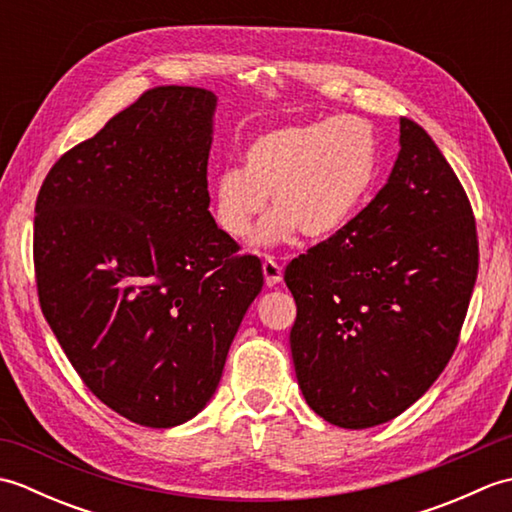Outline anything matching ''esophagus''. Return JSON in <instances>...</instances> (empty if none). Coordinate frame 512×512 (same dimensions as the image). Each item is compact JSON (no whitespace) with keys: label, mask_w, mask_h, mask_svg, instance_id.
Masks as SVG:
<instances>
[{"label":"esophagus","mask_w":512,"mask_h":512,"mask_svg":"<svg viewBox=\"0 0 512 512\" xmlns=\"http://www.w3.org/2000/svg\"><path fill=\"white\" fill-rule=\"evenodd\" d=\"M262 270H264V279H266V286L268 288L277 286L279 281H281V277H284V273H281V266L275 262V259H270V257L264 259Z\"/></svg>","instance_id":"1"}]
</instances>
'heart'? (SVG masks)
<instances>
[{
    "instance_id": "b5f03b06",
    "label": "heart",
    "mask_w": 512,
    "mask_h": 512,
    "mask_svg": "<svg viewBox=\"0 0 512 512\" xmlns=\"http://www.w3.org/2000/svg\"><path fill=\"white\" fill-rule=\"evenodd\" d=\"M244 167H228L211 184L220 231L244 239L266 211L255 242L273 246L301 231L310 239L339 233L361 211L378 178L380 145L372 123L358 116L281 125L255 136Z\"/></svg>"
}]
</instances>
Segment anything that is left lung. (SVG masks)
<instances>
[{
	"mask_svg": "<svg viewBox=\"0 0 512 512\" xmlns=\"http://www.w3.org/2000/svg\"><path fill=\"white\" fill-rule=\"evenodd\" d=\"M477 266L464 187L431 136L400 118L385 187L286 268L292 363L314 413L367 429L411 407L458 347Z\"/></svg>",
	"mask_w": 512,
	"mask_h": 512,
	"instance_id": "1",
	"label": "left lung"
}]
</instances>
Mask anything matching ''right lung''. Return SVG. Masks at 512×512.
Listing matches in <instances>:
<instances>
[{"label":"right lung","instance_id":"obj_1","mask_svg":"<svg viewBox=\"0 0 512 512\" xmlns=\"http://www.w3.org/2000/svg\"><path fill=\"white\" fill-rule=\"evenodd\" d=\"M215 94L160 85L54 162L35 204L41 312L92 394L143 427L215 394L262 264L209 211Z\"/></svg>","mask_w":512,"mask_h":512}]
</instances>
